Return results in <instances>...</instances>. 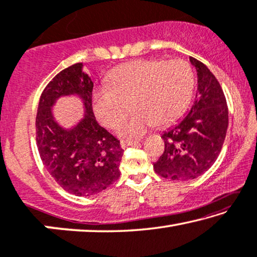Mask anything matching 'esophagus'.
<instances>
[{"label": "esophagus", "instance_id": "1", "mask_svg": "<svg viewBox=\"0 0 257 257\" xmlns=\"http://www.w3.org/2000/svg\"><path fill=\"white\" fill-rule=\"evenodd\" d=\"M137 143H139V141H137V140H135V141H133V140H122L121 141V148L124 149V148H127V147H130V145H134V144H137Z\"/></svg>", "mask_w": 257, "mask_h": 257}]
</instances>
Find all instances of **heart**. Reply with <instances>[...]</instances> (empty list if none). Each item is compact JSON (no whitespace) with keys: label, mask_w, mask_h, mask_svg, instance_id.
<instances>
[{"label":"heart","mask_w":257,"mask_h":257,"mask_svg":"<svg viewBox=\"0 0 257 257\" xmlns=\"http://www.w3.org/2000/svg\"><path fill=\"white\" fill-rule=\"evenodd\" d=\"M195 87L193 68L185 60H136L116 67L107 86L93 92L95 116L108 128L120 127L122 136H140L156 123L166 125L182 115Z\"/></svg>","instance_id":"heart-1"}]
</instances>
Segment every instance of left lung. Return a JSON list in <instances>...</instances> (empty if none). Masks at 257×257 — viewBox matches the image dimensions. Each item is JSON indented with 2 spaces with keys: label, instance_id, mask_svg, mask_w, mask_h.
<instances>
[{
  "label": "left lung",
  "instance_id": "8db88e82",
  "mask_svg": "<svg viewBox=\"0 0 257 257\" xmlns=\"http://www.w3.org/2000/svg\"><path fill=\"white\" fill-rule=\"evenodd\" d=\"M197 71V93L188 114L162 135L165 149L153 164L160 177L196 179L216 162L228 125V108L219 82L205 64L189 57Z\"/></svg>",
  "mask_w": 257,
  "mask_h": 257
}]
</instances>
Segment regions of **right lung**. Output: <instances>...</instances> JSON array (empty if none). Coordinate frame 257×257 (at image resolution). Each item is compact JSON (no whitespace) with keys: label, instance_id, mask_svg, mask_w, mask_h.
Listing matches in <instances>:
<instances>
[{"label":"right lung","instance_id":"obj_1","mask_svg":"<svg viewBox=\"0 0 257 257\" xmlns=\"http://www.w3.org/2000/svg\"><path fill=\"white\" fill-rule=\"evenodd\" d=\"M92 90L93 82L83 64H72L45 87L36 117L37 145L46 170L76 196L95 195L115 182L123 155L120 141L95 120ZM72 94L82 99L86 114L74 128L64 130L55 121L51 107L59 97Z\"/></svg>","mask_w":257,"mask_h":257}]
</instances>
